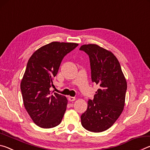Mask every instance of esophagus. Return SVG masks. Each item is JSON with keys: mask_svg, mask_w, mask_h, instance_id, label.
Instances as JSON below:
<instances>
[{"mask_svg": "<svg viewBox=\"0 0 150 150\" xmlns=\"http://www.w3.org/2000/svg\"><path fill=\"white\" fill-rule=\"evenodd\" d=\"M68 100L69 101H74L75 100V98L73 97V96H69L68 97Z\"/></svg>", "mask_w": 150, "mask_h": 150, "instance_id": "obj_1", "label": "esophagus"}]
</instances>
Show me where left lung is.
Returning <instances> with one entry per match:
<instances>
[{"mask_svg":"<svg viewBox=\"0 0 150 150\" xmlns=\"http://www.w3.org/2000/svg\"><path fill=\"white\" fill-rule=\"evenodd\" d=\"M88 55L91 80L98 85L93 100L81 116V124L93 132L105 131L121 115L125 103L127 83L120 63L112 53L96 44L80 47Z\"/></svg>","mask_w":150,"mask_h":150,"instance_id":"8db88e82","label":"left lung"}]
</instances>
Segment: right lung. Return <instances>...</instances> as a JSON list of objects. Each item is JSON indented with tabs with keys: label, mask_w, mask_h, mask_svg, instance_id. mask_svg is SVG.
I'll return each instance as SVG.
<instances>
[{
	"label": "right lung",
	"mask_w": 150,
	"mask_h": 150,
	"mask_svg": "<svg viewBox=\"0 0 150 150\" xmlns=\"http://www.w3.org/2000/svg\"><path fill=\"white\" fill-rule=\"evenodd\" d=\"M77 45L75 43L52 42L35 51L28 62L20 88L25 108L41 128H54L62 120L67 98L51 92L50 88L63 57Z\"/></svg>",
	"instance_id": "add662e5"
}]
</instances>
